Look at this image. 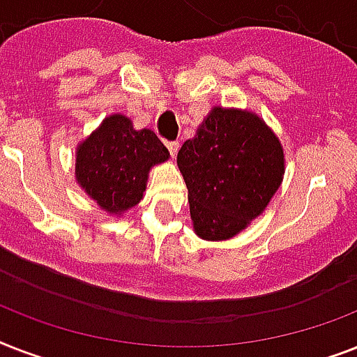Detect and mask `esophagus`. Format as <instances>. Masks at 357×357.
<instances>
[{"mask_svg": "<svg viewBox=\"0 0 357 357\" xmlns=\"http://www.w3.org/2000/svg\"><path fill=\"white\" fill-rule=\"evenodd\" d=\"M167 148H168V151H170V155L176 157V153H178V150H179V142L178 140H168Z\"/></svg>", "mask_w": 357, "mask_h": 357, "instance_id": "esophagus-1", "label": "esophagus"}]
</instances>
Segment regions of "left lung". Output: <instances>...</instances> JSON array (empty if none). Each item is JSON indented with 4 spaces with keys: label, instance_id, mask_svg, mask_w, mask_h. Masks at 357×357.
Masks as SVG:
<instances>
[{
    "label": "left lung",
    "instance_id": "left-lung-1",
    "mask_svg": "<svg viewBox=\"0 0 357 357\" xmlns=\"http://www.w3.org/2000/svg\"><path fill=\"white\" fill-rule=\"evenodd\" d=\"M190 220L204 241L238 235L265 211L285 174L278 135L248 109L213 107L178 151Z\"/></svg>",
    "mask_w": 357,
    "mask_h": 357
}]
</instances>
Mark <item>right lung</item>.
Masks as SVG:
<instances>
[{"label":"right lung","instance_id":"right-lung-1","mask_svg":"<svg viewBox=\"0 0 357 357\" xmlns=\"http://www.w3.org/2000/svg\"><path fill=\"white\" fill-rule=\"evenodd\" d=\"M170 153L151 129L114 113L75 148V181L109 215L122 217L144 198L150 170Z\"/></svg>","mask_w":357,"mask_h":357}]
</instances>
